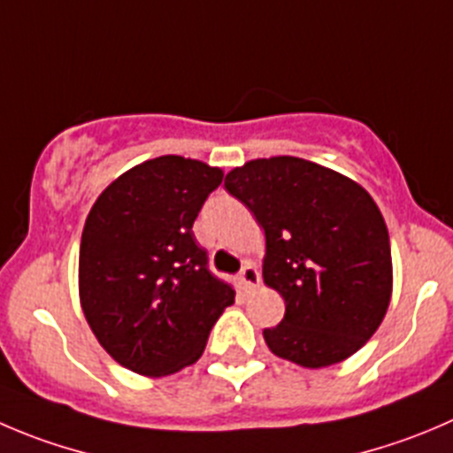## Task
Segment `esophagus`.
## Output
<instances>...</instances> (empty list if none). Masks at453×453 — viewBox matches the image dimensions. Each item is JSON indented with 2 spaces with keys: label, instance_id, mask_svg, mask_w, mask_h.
Instances as JSON below:
<instances>
[{
  "label": "esophagus",
  "instance_id": "1",
  "mask_svg": "<svg viewBox=\"0 0 453 453\" xmlns=\"http://www.w3.org/2000/svg\"><path fill=\"white\" fill-rule=\"evenodd\" d=\"M240 282H242V288L249 294L260 284V271L253 265H244L242 271H240Z\"/></svg>",
  "mask_w": 453,
  "mask_h": 453
}]
</instances>
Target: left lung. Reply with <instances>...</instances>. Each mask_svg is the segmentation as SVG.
I'll return each instance as SVG.
<instances>
[{
	"label": "left lung",
	"mask_w": 453,
	"mask_h": 453,
	"mask_svg": "<svg viewBox=\"0 0 453 453\" xmlns=\"http://www.w3.org/2000/svg\"><path fill=\"white\" fill-rule=\"evenodd\" d=\"M224 188L265 229L262 278L284 298L262 331L275 356L309 369L358 351L391 298V249L376 202L353 180L280 155L234 169Z\"/></svg>",
	"instance_id": "8db88e82"
}]
</instances>
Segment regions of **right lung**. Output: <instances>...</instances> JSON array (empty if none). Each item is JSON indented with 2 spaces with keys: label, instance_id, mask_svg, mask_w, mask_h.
<instances>
[{
  "label": "right lung",
  "instance_id": "add662e5",
  "mask_svg": "<svg viewBox=\"0 0 453 453\" xmlns=\"http://www.w3.org/2000/svg\"><path fill=\"white\" fill-rule=\"evenodd\" d=\"M222 171L162 155L97 197L80 247V300L102 347L131 372L169 376L202 356L235 288L209 269L193 222Z\"/></svg>",
  "mask_w": 453,
  "mask_h": 453
}]
</instances>
